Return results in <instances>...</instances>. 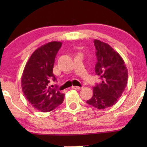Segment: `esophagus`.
Wrapping results in <instances>:
<instances>
[{
  "mask_svg": "<svg viewBox=\"0 0 147 147\" xmlns=\"http://www.w3.org/2000/svg\"><path fill=\"white\" fill-rule=\"evenodd\" d=\"M73 89H75V90H81L82 89V87H79V86H72L71 87Z\"/></svg>",
  "mask_w": 147,
  "mask_h": 147,
  "instance_id": "1",
  "label": "esophagus"
}]
</instances>
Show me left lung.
<instances>
[{
    "mask_svg": "<svg viewBox=\"0 0 147 147\" xmlns=\"http://www.w3.org/2000/svg\"><path fill=\"white\" fill-rule=\"evenodd\" d=\"M94 43L98 60L95 71L101 80L93 88V96L86 102L98 109H105L114 106L121 97L127 85L128 69L111 46L98 39Z\"/></svg>",
    "mask_w": 147,
    "mask_h": 147,
    "instance_id": "8db88e82",
    "label": "left lung"
}]
</instances>
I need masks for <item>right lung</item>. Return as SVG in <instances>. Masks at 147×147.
<instances>
[{"mask_svg":"<svg viewBox=\"0 0 147 147\" xmlns=\"http://www.w3.org/2000/svg\"><path fill=\"white\" fill-rule=\"evenodd\" d=\"M61 45V42L51 41L41 46L32 53L23 70L22 90L26 99L39 111H51L63 101L65 94L49 84L51 80L57 81L53 69Z\"/></svg>","mask_w":147,"mask_h":147,"instance_id":"1","label":"right lung"}]
</instances>
